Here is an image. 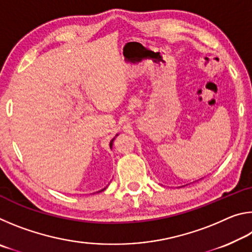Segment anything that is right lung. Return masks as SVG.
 Returning a JSON list of instances; mask_svg holds the SVG:
<instances>
[{
  "label": "right lung",
  "mask_w": 252,
  "mask_h": 252,
  "mask_svg": "<svg viewBox=\"0 0 252 252\" xmlns=\"http://www.w3.org/2000/svg\"><path fill=\"white\" fill-rule=\"evenodd\" d=\"M119 134H117L116 136H118ZM116 136H114V138L112 139V140H111V141H110V149H112V144H113V141H114V139H116ZM106 189V187L104 188V189H102V190H100V191H97V192H101V191H104Z\"/></svg>",
  "instance_id": "right-lung-1"
}]
</instances>
